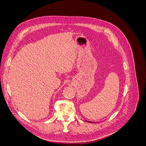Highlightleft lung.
<instances>
[{
	"instance_id": "obj_1",
	"label": "left lung",
	"mask_w": 146,
	"mask_h": 146,
	"mask_svg": "<svg viewBox=\"0 0 146 146\" xmlns=\"http://www.w3.org/2000/svg\"><path fill=\"white\" fill-rule=\"evenodd\" d=\"M88 122H90V121H88Z\"/></svg>"
}]
</instances>
